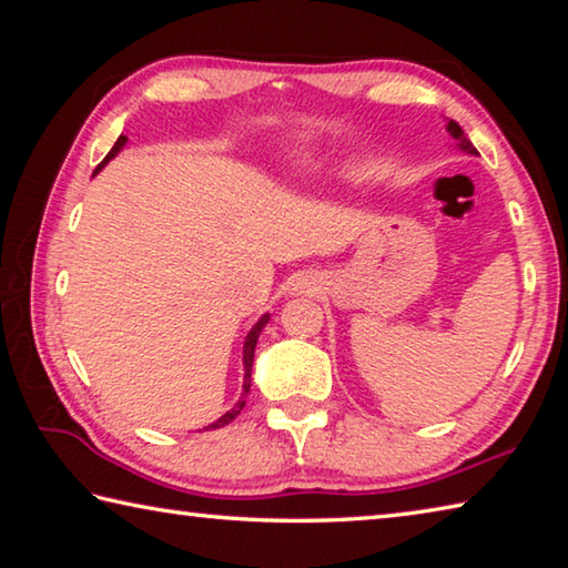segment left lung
<instances>
[{
  "label": "left lung",
  "mask_w": 568,
  "mask_h": 568,
  "mask_svg": "<svg viewBox=\"0 0 568 568\" xmlns=\"http://www.w3.org/2000/svg\"><path fill=\"white\" fill-rule=\"evenodd\" d=\"M446 132H448V138L454 140L460 150H466V152H476V148L470 145L468 138L464 134V130H460V124H458L456 120H448V124H446Z\"/></svg>",
  "instance_id": "obj_1"
}]
</instances>
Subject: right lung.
Here are the masks:
<instances>
[{"label": "right lung", "mask_w": 568, "mask_h": 568, "mask_svg": "<svg viewBox=\"0 0 568 568\" xmlns=\"http://www.w3.org/2000/svg\"><path fill=\"white\" fill-rule=\"evenodd\" d=\"M124 142H128V138H124V134H120L118 138V142H114L112 145V150L108 152V158H104L100 165H98V170L104 165V162L108 160H112L114 155H118V152L122 150V145ZM94 170V172H98ZM267 318H271V315H263L261 321L255 323V328L247 333V338H245V351H243V358H245V386H243V398H240L233 408H230L223 418H217L215 423H210L207 428H223V426H227V423H233L237 416H240V410H243V406H245V396H247V390H250V368H253V355H255V343H257V335H261V331L265 328V323H267ZM205 428V430H207Z\"/></svg>", "instance_id": "add662e5"}]
</instances>
